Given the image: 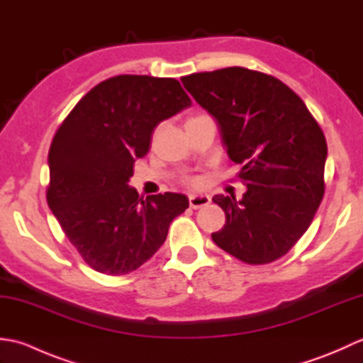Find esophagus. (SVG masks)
<instances>
[{"mask_svg": "<svg viewBox=\"0 0 363 363\" xmlns=\"http://www.w3.org/2000/svg\"><path fill=\"white\" fill-rule=\"evenodd\" d=\"M189 203L191 209H199V207H204L211 203V198L207 195H190Z\"/></svg>", "mask_w": 363, "mask_h": 363, "instance_id": "34e87169", "label": "esophagus"}]
</instances>
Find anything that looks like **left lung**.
Returning a JSON list of instances; mask_svg holds the SVG:
<instances>
[{
    "instance_id": "8db88e82",
    "label": "left lung",
    "mask_w": 363,
    "mask_h": 363,
    "mask_svg": "<svg viewBox=\"0 0 363 363\" xmlns=\"http://www.w3.org/2000/svg\"><path fill=\"white\" fill-rule=\"evenodd\" d=\"M217 120L229 159L240 164L242 199L215 195L226 225L212 240L250 265L287 254L325 195L326 138L303 99L284 82L243 67L181 79Z\"/></svg>"
}]
</instances>
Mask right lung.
<instances>
[{"label":"right lung","mask_w":363,"mask_h":363,"mask_svg":"<svg viewBox=\"0 0 363 363\" xmlns=\"http://www.w3.org/2000/svg\"><path fill=\"white\" fill-rule=\"evenodd\" d=\"M191 104L173 78L120 74L91 89L54 135L46 201L67 238L95 272H134L164 245L189 207L181 194L138 196L135 159L160 121Z\"/></svg>","instance_id":"add662e5"}]
</instances>
